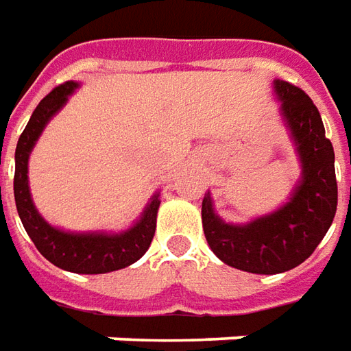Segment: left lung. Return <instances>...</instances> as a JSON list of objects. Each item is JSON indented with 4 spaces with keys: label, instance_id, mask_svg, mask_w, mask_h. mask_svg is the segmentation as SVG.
I'll return each mask as SVG.
<instances>
[{
    "label": "left lung",
    "instance_id": "8db88e82",
    "mask_svg": "<svg viewBox=\"0 0 351 351\" xmlns=\"http://www.w3.org/2000/svg\"><path fill=\"white\" fill-rule=\"evenodd\" d=\"M272 84L300 164L287 202L247 223H228L215 211L210 191L202 200V227L211 251L228 267L251 274H282L304 263L327 234L339 200L335 151L314 101L285 81L274 79Z\"/></svg>",
    "mask_w": 351,
    "mask_h": 351
}]
</instances>
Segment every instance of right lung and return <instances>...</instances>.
<instances>
[{"label": "right lung", "instance_id": "obj_1", "mask_svg": "<svg viewBox=\"0 0 351 351\" xmlns=\"http://www.w3.org/2000/svg\"><path fill=\"white\" fill-rule=\"evenodd\" d=\"M79 86L81 84L75 81L56 86L39 101L29 117L14 151V202L22 225L45 259L51 261L54 267L75 274H106L130 267L145 255L156 230L160 191L149 198L140 217L121 232H71L54 227L39 213L29 191V155L41 138L45 126L68 104V98Z\"/></svg>", "mask_w": 351, "mask_h": 351}]
</instances>
